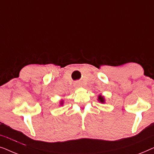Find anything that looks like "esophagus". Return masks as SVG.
<instances>
[{
    "label": "esophagus",
    "mask_w": 154,
    "mask_h": 154,
    "mask_svg": "<svg viewBox=\"0 0 154 154\" xmlns=\"http://www.w3.org/2000/svg\"><path fill=\"white\" fill-rule=\"evenodd\" d=\"M76 86H77V87H80V86H81V85H79V84H77V85H76Z\"/></svg>",
    "instance_id": "esophagus-1"
}]
</instances>
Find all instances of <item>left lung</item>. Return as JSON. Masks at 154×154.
<instances>
[{"label": "left lung", "instance_id": "1", "mask_svg": "<svg viewBox=\"0 0 154 154\" xmlns=\"http://www.w3.org/2000/svg\"><path fill=\"white\" fill-rule=\"evenodd\" d=\"M97 100L99 102H101L102 104H104V103H105V99L104 97V96H102L101 94H100V95L98 96Z\"/></svg>", "mask_w": 154, "mask_h": 154}]
</instances>
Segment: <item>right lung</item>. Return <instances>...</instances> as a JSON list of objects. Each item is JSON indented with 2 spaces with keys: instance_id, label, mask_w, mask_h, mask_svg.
I'll return each instance as SVG.
<instances>
[{
  "instance_id": "obj_1",
  "label": "right lung",
  "mask_w": 154,
  "mask_h": 154,
  "mask_svg": "<svg viewBox=\"0 0 154 154\" xmlns=\"http://www.w3.org/2000/svg\"><path fill=\"white\" fill-rule=\"evenodd\" d=\"M63 104H64V101L62 100V101H61V102H60V106H62Z\"/></svg>"
}]
</instances>
